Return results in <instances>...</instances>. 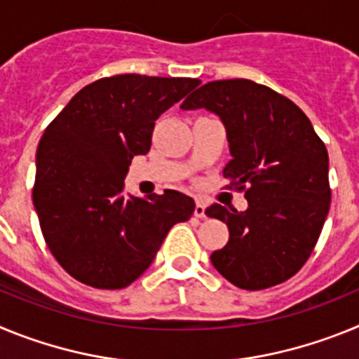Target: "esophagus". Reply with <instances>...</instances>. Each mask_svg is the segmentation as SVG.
<instances>
[{"instance_id":"obj_1","label":"esophagus","mask_w":359,"mask_h":359,"mask_svg":"<svg viewBox=\"0 0 359 359\" xmlns=\"http://www.w3.org/2000/svg\"><path fill=\"white\" fill-rule=\"evenodd\" d=\"M194 215L196 217H205V203L201 201V199H198V201H196V207H194Z\"/></svg>"}]
</instances>
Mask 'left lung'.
<instances>
[{
    "mask_svg": "<svg viewBox=\"0 0 359 359\" xmlns=\"http://www.w3.org/2000/svg\"><path fill=\"white\" fill-rule=\"evenodd\" d=\"M199 107L224 123L231 160L223 176L248 199L244 212L219 203L205 210L230 230L212 264L241 290L277 286L306 264L327 217L325 144L297 104L248 79L208 82L182 104Z\"/></svg>",
    "mask_w": 359,
    "mask_h": 359,
    "instance_id": "8db88e82",
    "label": "left lung"
}]
</instances>
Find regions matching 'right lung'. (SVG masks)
I'll use <instances>...</instances> for the list:
<instances>
[{"instance_id":"1","label":"right lung","mask_w":359,"mask_h":359,"mask_svg":"<svg viewBox=\"0 0 359 359\" xmlns=\"http://www.w3.org/2000/svg\"><path fill=\"white\" fill-rule=\"evenodd\" d=\"M199 82L136 73L98 79L44 129L32 199L52 255L86 286H129L170 228L194 212V199L176 190L126 196L123 180L133 156L151 149L158 116Z\"/></svg>"}]
</instances>
